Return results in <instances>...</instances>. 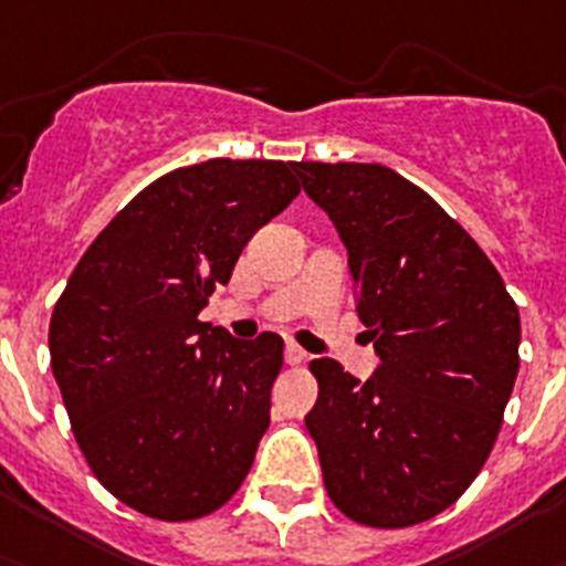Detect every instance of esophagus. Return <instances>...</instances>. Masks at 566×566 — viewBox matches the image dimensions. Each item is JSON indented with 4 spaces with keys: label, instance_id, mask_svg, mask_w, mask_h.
Returning a JSON list of instances; mask_svg holds the SVG:
<instances>
[{
    "label": "esophagus",
    "instance_id": "1",
    "mask_svg": "<svg viewBox=\"0 0 566 566\" xmlns=\"http://www.w3.org/2000/svg\"><path fill=\"white\" fill-rule=\"evenodd\" d=\"M304 358H307V353H304L298 344H287V347H284V361H287V365H302Z\"/></svg>",
    "mask_w": 566,
    "mask_h": 566
}]
</instances>
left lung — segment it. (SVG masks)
<instances>
[{
	"label": "left lung",
	"instance_id": "1",
	"mask_svg": "<svg viewBox=\"0 0 566 566\" xmlns=\"http://www.w3.org/2000/svg\"><path fill=\"white\" fill-rule=\"evenodd\" d=\"M336 224L378 367L367 381L316 358L304 416L327 495L347 518L396 530L473 484L518 376L521 318L484 250L436 199L385 165L293 161Z\"/></svg>",
	"mask_w": 566,
	"mask_h": 566
}]
</instances>
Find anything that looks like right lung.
I'll list each match as a JSON object with an SVG mask.
<instances>
[{
    "label": "right lung",
    "instance_id": "obj_1",
    "mask_svg": "<svg viewBox=\"0 0 566 566\" xmlns=\"http://www.w3.org/2000/svg\"><path fill=\"white\" fill-rule=\"evenodd\" d=\"M290 165L170 170L93 239L51 316V367L93 475L159 521L213 513L270 424L284 342L199 322L244 244L298 196Z\"/></svg>",
    "mask_w": 566,
    "mask_h": 566
}]
</instances>
